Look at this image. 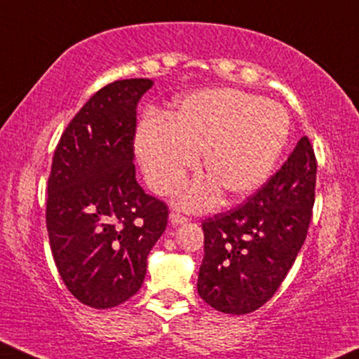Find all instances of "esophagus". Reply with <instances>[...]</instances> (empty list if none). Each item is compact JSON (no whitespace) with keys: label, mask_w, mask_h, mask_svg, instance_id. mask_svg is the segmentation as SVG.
Listing matches in <instances>:
<instances>
[{"label":"esophagus","mask_w":359,"mask_h":359,"mask_svg":"<svg viewBox=\"0 0 359 359\" xmlns=\"http://www.w3.org/2000/svg\"><path fill=\"white\" fill-rule=\"evenodd\" d=\"M184 222H187V217L182 215V213H179V212L170 213V224L172 225H180V224H184Z\"/></svg>","instance_id":"obj_1"}]
</instances>
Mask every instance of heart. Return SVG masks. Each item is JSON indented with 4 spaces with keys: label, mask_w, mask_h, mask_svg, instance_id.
Here are the masks:
<instances>
[{
    "label": "heart",
    "mask_w": 359,
    "mask_h": 359,
    "mask_svg": "<svg viewBox=\"0 0 359 359\" xmlns=\"http://www.w3.org/2000/svg\"><path fill=\"white\" fill-rule=\"evenodd\" d=\"M287 109L242 89H210L180 102L175 112L149 117L137 133V152L149 182L158 194H169L184 182L197 164L208 182L184 194L189 208H207L217 189L225 197L252 194L269 179L288 140Z\"/></svg>",
    "instance_id": "1"
}]
</instances>
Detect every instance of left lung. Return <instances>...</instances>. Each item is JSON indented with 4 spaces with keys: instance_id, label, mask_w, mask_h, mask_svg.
<instances>
[{
    "instance_id": "left-lung-1",
    "label": "left lung",
    "mask_w": 359,
    "mask_h": 359,
    "mask_svg": "<svg viewBox=\"0 0 359 359\" xmlns=\"http://www.w3.org/2000/svg\"><path fill=\"white\" fill-rule=\"evenodd\" d=\"M315 187V151L303 135L255 194L202 222L197 290L203 302L222 313L247 315L273 297L305 243Z\"/></svg>"
}]
</instances>
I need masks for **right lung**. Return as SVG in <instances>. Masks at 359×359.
Returning a JSON list of instances; mask_svg holds the SVG:
<instances>
[{
	"instance_id": "obj_1",
	"label": "right lung",
	"mask_w": 359,
	"mask_h": 359,
	"mask_svg": "<svg viewBox=\"0 0 359 359\" xmlns=\"http://www.w3.org/2000/svg\"><path fill=\"white\" fill-rule=\"evenodd\" d=\"M151 79H122L99 89L72 117L54 151L46 226L67 290L104 310L139 292L147 255L169 207L135 180V107Z\"/></svg>"
}]
</instances>
